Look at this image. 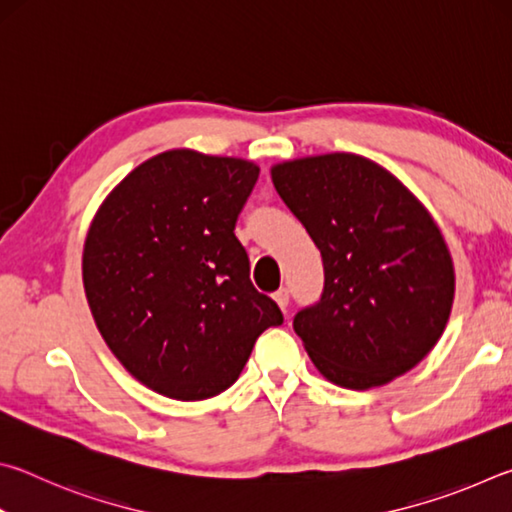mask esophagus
<instances>
[{
	"mask_svg": "<svg viewBox=\"0 0 512 512\" xmlns=\"http://www.w3.org/2000/svg\"><path fill=\"white\" fill-rule=\"evenodd\" d=\"M273 298H275L277 305H280V309H282V311H287V307H289V289H280V291H275V293H273Z\"/></svg>",
	"mask_w": 512,
	"mask_h": 512,
	"instance_id": "1",
	"label": "esophagus"
}]
</instances>
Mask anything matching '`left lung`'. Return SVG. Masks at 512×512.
Wrapping results in <instances>:
<instances>
[{"label":"left lung","instance_id":"obj_1","mask_svg":"<svg viewBox=\"0 0 512 512\" xmlns=\"http://www.w3.org/2000/svg\"><path fill=\"white\" fill-rule=\"evenodd\" d=\"M271 178L323 255L320 300L293 318L320 375L366 391L418 366L454 302L452 257L424 205L354 153L275 164Z\"/></svg>","mask_w":512,"mask_h":512}]
</instances>
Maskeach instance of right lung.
Returning a JSON list of instances; mask_svg holds the SVG:
<instances>
[{
    "label": "right lung",
    "instance_id": "add662e5",
    "mask_svg": "<svg viewBox=\"0 0 512 512\" xmlns=\"http://www.w3.org/2000/svg\"><path fill=\"white\" fill-rule=\"evenodd\" d=\"M257 176L248 160L164 151L112 189L85 237L83 287L103 341L171 400L223 393L257 336L284 320L235 237Z\"/></svg>",
    "mask_w": 512,
    "mask_h": 512
}]
</instances>
